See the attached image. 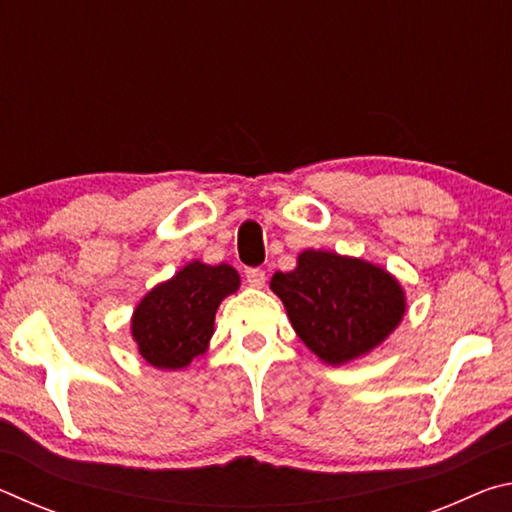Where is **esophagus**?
Listing matches in <instances>:
<instances>
[{"instance_id": "esophagus-1", "label": "esophagus", "mask_w": 512, "mask_h": 512, "mask_svg": "<svg viewBox=\"0 0 512 512\" xmlns=\"http://www.w3.org/2000/svg\"><path fill=\"white\" fill-rule=\"evenodd\" d=\"M246 282L250 284V287L262 289L264 282H266V273L262 271V268H248V271H246Z\"/></svg>"}]
</instances>
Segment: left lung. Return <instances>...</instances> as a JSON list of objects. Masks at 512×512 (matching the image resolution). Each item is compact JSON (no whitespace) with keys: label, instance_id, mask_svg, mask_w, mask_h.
Returning <instances> with one entry per match:
<instances>
[{"label":"left lung","instance_id":"left-lung-1","mask_svg":"<svg viewBox=\"0 0 512 512\" xmlns=\"http://www.w3.org/2000/svg\"><path fill=\"white\" fill-rule=\"evenodd\" d=\"M271 289L302 343L332 366L370 352L406 309L400 282L384 268L325 250H305L296 271L273 275Z\"/></svg>","mask_w":512,"mask_h":512}]
</instances>
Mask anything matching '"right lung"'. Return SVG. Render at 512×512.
<instances>
[{
	"label": "right lung",
	"instance_id": "right-lung-1",
	"mask_svg": "<svg viewBox=\"0 0 512 512\" xmlns=\"http://www.w3.org/2000/svg\"><path fill=\"white\" fill-rule=\"evenodd\" d=\"M239 287L232 266L187 264L144 296L133 314V339L155 368L178 370L205 352L221 300Z\"/></svg>",
	"mask_w": 512,
	"mask_h": 512
}]
</instances>
